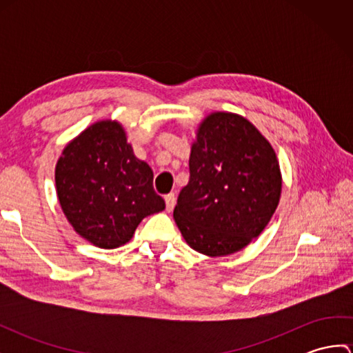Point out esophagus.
<instances>
[{
    "label": "esophagus",
    "instance_id": "1",
    "mask_svg": "<svg viewBox=\"0 0 353 353\" xmlns=\"http://www.w3.org/2000/svg\"><path fill=\"white\" fill-rule=\"evenodd\" d=\"M165 205H167V211L171 212L172 209H174L176 205V196L174 194H168V196H165Z\"/></svg>",
    "mask_w": 353,
    "mask_h": 353
}]
</instances>
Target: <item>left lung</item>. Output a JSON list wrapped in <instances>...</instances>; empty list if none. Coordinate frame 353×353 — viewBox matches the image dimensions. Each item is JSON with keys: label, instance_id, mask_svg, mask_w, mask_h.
Segmentation results:
<instances>
[{"label": "left lung", "instance_id": "left-lung-1", "mask_svg": "<svg viewBox=\"0 0 353 353\" xmlns=\"http://www.w3.org/2000/svg\"><path fill=\"white\" fill-rule=\"evenodd\" d=\"M190 172L172 215L186 244L206 256L243 250L279 205L282 172L274 148L234 112H211L199 123Z\"/></svg>", "mask_w": 353, "mask_h": 353}]
</instances>
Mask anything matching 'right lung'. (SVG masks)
<instances>
[{
  "label": "right lung",
  "mask_w": 353,
  "mask_h": 353,
  "mask_svg": "<svg viewBox=\"0 0 353 353\" xmlns=\"http://www.w3.org/2000/svg\"><path fill=\"white\" fill-rule=\"evenodd\" d=\"M54 181L66 220L100 249L129 243L145 216L165 209L152 168L134 156L124 125L112 118L88 125L63 147Z\"/></svg>",
  "instance_id": "1"
}]
</instances>
